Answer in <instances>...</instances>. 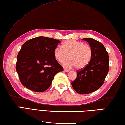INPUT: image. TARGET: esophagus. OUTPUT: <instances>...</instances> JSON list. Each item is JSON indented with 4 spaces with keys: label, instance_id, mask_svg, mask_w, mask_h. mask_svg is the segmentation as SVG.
<instances>
[{
    "label": "esophagus",
    "instance_id": "34e87169",
    "mask_svg": "<svg viewBox=\"0 0 125 125\" xmlns=\"http://www.w3.org/2000/svg\"><path fill=\"white\" fill-rule=\"evenodd\" d=\"M64 71L66 72H69V71H70V70H69L68 69H67V68H64Z\"/></svg>",
    "mask_w": 125,
    "mask_h": 125
}]
</instances>
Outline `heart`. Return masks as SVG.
Returning a JSON list of instances; mask_svg holds the SVG:
<instances>
[{"label": "heart", "mask_w": 125, "mask_h": 125, "mask_svg": "<svg viewBox=\"0 0 125 125\" xmlns=\"http://www.w3.org/2000/svg\"><path fill=\"white\" fill-rule=\"evenodd\" d=\"M55 59L63 63L67 56L69 58L63 63L66 67L74 66L77 69H82L90 63L92 58V51L90 45L76 40H67L62 43L61 48H55Z\"/></svg>", "instance_id": "1"}]
</instances>
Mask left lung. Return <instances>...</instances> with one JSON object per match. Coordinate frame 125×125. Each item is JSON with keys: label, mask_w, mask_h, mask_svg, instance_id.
I'll use <instances>...</instances> for the list:
<instances>
[{"label": "left lung", "mask_w": 125, "mask_h": 125, "mask_svg": "<svg viewBox=\"0 0 125 125\" xmlns=\"http://www.w3.org/2000/svg\"><path fill=\"white\" fill-rule=\"evenodd\" d=\"M92 49V58L84 68L78 70L76 80L71 82L73 88L80 94L97 90L104 84L109 70V57L105 47L100 42L86 38Z\"/></svg>", "instance_id": "left-lung-1"}]
</instances>
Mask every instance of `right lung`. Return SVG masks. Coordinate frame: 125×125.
<instances>
[{"label":"right lung","mask_w":125,"mask_h":125,"mask_svg":"<svg viewBox=\"0 0 125 125\" xmlns=\"http://www.w3.org/2000/svg\"><path fill=\"white\" fill-rule=\"evenodd\" d=\"M61 41L38 37L24 43L17 58L16 70L20 81L29 90L44 92L54 76L63 70L54 56V50Z\"/></svg>","instance_id":"right-lung-1"}]
</instances>
